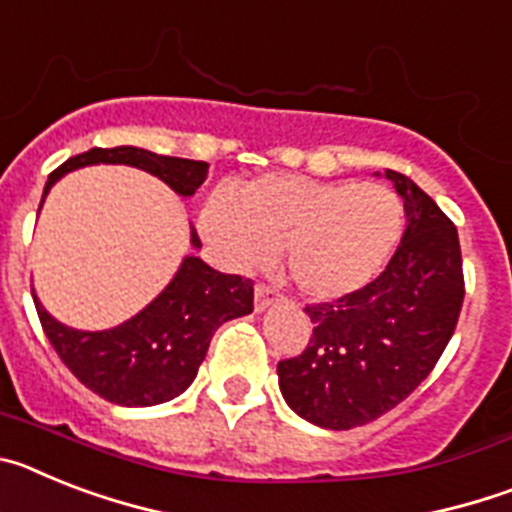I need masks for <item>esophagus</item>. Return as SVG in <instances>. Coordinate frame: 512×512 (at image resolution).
<instances>
[{
	"label": "esophagus",
	"instance_id": "obj_1",
	"mask_svg": "<svg viewBox=\"0 0 512 512\" xmlns=\"http://www.w3.org/2000/svg\"><path fill=\"white\" fill-rule=\"evenodd\" d=\"M274 300H277V292H274V289L266 287V284H256V289H253V305H256V312L266 310Z\"/></svg>",
	"mask_w": 512,
	"mask_h": 512
}]
</instances>
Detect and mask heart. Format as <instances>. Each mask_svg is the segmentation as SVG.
<instances>
[{
  "label": "heart",
  "mask_w": 512,
  "mask_h": 512,
  "mask_svg": "<svg viewBox=\"0 0 512 512\" xmlns=\"http://www.w3.org/2000/svg\"><path fill=\"white\" fill-rule=\"evenodd\" d=\"M405 225L395 189L377 182H323L302 174H266L207 197L205 241L235 269H259L284 251L287 277L315 300L366 287L390 261Z\"/></svg>",
  "instance_id": "obj_1"
}]
</instances>
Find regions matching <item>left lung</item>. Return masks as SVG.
<instances>
[{
  "label": "left lung",
  "instance_id": "obj_1",
  "mask_svg": "<svg viewBox=\"0 0 512 512\" xmlns=\"http://www.w3.org/2000/svg\"><path fill=\"white\" fill-rule=\"evenodd\" d=\"M384 176L408 217L395 256L366 287L307 305L310 343L277 364L289 408L330 431L372 423L400 405L433 372L464 302L454 223L408 176Z\"/></svg>",
  "mask_w": 512,
  "mask_h": 512
}]
</instances>
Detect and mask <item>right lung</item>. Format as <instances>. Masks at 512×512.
<instances>
[{"label":"right lung","instance_id":"add662e5","mask_svg":"<svg viewBox=\"0 0 512 512\" xmlns=\"http://www.w3.org/2000/svg\"><path fill=\"white\" fill-rule=\"evenodd\" d=\"M92 164L135 166L158 176L182 197H192L210 169L205 161L158 156L135 146L92 148L48 176L43 200L63 174ZM192 246H202L194 228ZM33 300L45 336L84 387L115 405L148 408L174 400L194 382L215 330L253 310V282L220 274L197 256H187L151 305L110 330L69 328L48 315L35 289Z\"/></svg>","mask_w":512,"mask_h":512}]
</instances>
